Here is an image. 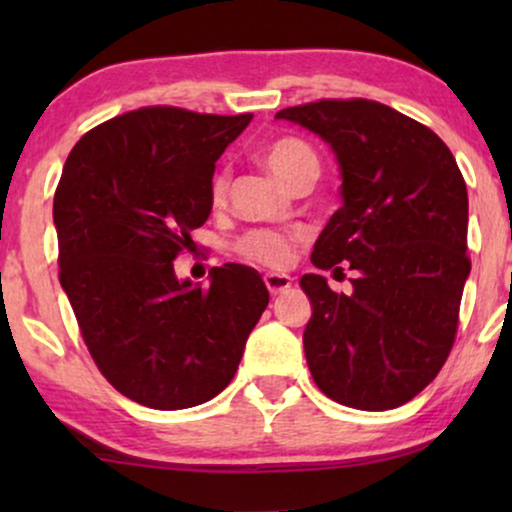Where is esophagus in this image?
Wrapping results in <instances>:
<instances>
[{
  "label": "esophagus",
  "mask_w": 512,
  "mask_h": 512,
  "mask_svg": "<svg viewBox=\"0 0 512 512\" xmlns=\"http://www.w3.org/2000/svg\"><path fill=\"white\" fill-rule=\"evenodd\" d=\"M263 279H265V286H268V291L272 293V296H279V293L291 289V282H293L289 275H282V272H268Z\"/></svg>",
  "instance_id": "esophagus-1"
}]
</instances>
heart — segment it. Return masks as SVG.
Returning a JSON list of instances; mask_svg holds the SVG:
<instances>
[{
	"instance_id": "heart-1",
	"label": "heart",
	"mask_w": 512,
	"mask_h": 512,
	"mask_svg": "<svg viewBox=\"0 0 512 512\" xmlns=\"http://www.w3.org/2000/svg\"><path fill=\"white\" fill-rule=\"evenodd\" d=\"M263 165L282 181L284 186L293 188L298 181L317 179L319 177V158L310 146L300 139L282 137L268 144L261 153ZM228 193V179L226 174H216L212 181V205L221 207L226 202ZM237 254L247 258L251 263L270 265V268H279L289 261L291 256V240L284 235L270 233V230H254V233L244 235L237 242Z\"/></svg>"
}]
</instances>
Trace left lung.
Listing matches in <instances>:
<instances>
[{
	"label": "left lung",
	"instance_id": "obj_1",
	"mask_svg": "<svg viewBox=\"0 0 512 512\" xmlns=\"http://www.w3.org/2000/svg\"><path fill=\"white\" fill-rule=\"evenodd\" d=\"M331 146L342 207L312 251L319 270L356 272L352 293L303 275L310 373L328 398L391 410L415 398L450 354L471 272L468 193L457 160L426 125L370 100L282 109Z\"/></svg>",
	"mask_w": 512,
	"mask_h": 512
}]
</instances>
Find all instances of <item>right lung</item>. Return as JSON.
Returning a JSON list of instances; mask_svg holds the SVG:
<instances>
[{"instance_id": "right-lung-1", "label": "right lung", "mask_w": 512, "mask_h": 512, "mask_svg": "<svg viewBox=\"0 0 512 512\" xmlns=\"http://www.w3.org/2000/svg\"><path fill=\"white\" fill-rule=\"evenodd\" d=\"M251 114L149 107L116 116L69 153L53 200L60 284L102 375L153 410H184L233 380L270 293L226 263L207 286L174 258L212 214L214 163Z\"/></svg>"}]
</instances>
